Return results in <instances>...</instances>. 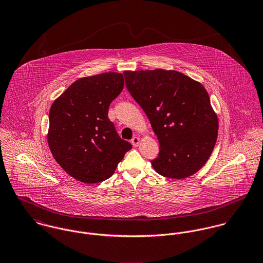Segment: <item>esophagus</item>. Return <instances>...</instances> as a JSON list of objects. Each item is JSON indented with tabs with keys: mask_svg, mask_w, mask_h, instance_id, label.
Listing matches in <instances>:
<instances>
[{
	"mask_svg": "<svg viewBox=\"0 0 263 263\" xmlns=\"http://www.w3.org/2000/svg\"><path fill=\"white\" fill-rule=\"evenodd\" d=\"M131 143H132V145L134 146V147H137V146L139 145V143H140V139L138 137H133L132 140H131Z\"/></svg>",
	"mask_w": 263,
	"mask_h": 263,
	"instance_id": "1",
	"label": "esophagus"
}]
</instances>
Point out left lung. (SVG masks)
Segmentation results:
<instances>
[{"instance_id":"left-lung-1","label":"left lung","mask_w":263,"mask_h":263,"mask_svg":"<svg viewBox=\"0 0 263 263\" xmlns=\"http://www.w3.org/2000/svg\"><path fill=\"white\" fill-rule=\"evenodd\" d=\"M127 89L143 109L159 141L151 160L157 174L185 178L209 159L218 136V117L199 82L165 69L124 71Z\"/></svg>"}]
</instances>
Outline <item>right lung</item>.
<instances>
[{
  "mask_svg": "<svg viewBox=\"0 0 263 263\" xmlns=\"http://www.w3.org/2000/svg\"><path fill=\"white\" fill-rule=\"evenodd\" d=\"M123 88L122 73L105 72L76 81L53 102L47 141L71 177L85 183L106 180L132 148L108 117L110 104Z\"/></svg>",
  "mask_w": 263,
  "mask_h": 263,
  "instance_id": "add662e5",
  "label": "right lung"
}]
</instances>
